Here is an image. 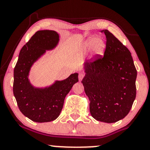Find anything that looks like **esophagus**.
Here are the masks:
<instances>
[{
  "instance_id": "34e87169",
  "label": "esophagus",
  "mask_w": 150,
  "mask_h": 150,
  "mask_svg": "<svg viewBox=\"0 0 150 150\" xmlns=\"http://www.w3.org/2000/svg\"><path fill=\"white\" fill-rule=\"evenodd\" d=\"M85 77V75H84L83 73H80L79 74V76H78V78H79V80H82V79H83V77Z\"/></svg>"
}]
</instances>
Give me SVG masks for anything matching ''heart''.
<instances>
[{"label":"heart","instance_id":"b5f03b06","mask_svg":"<svg viewBox=\"0 0 150 150\" xmlns=\"http://www.w3.org/2000/svg\"><path fill=\"white\" fill-rule=\"evenodd\" d=\"M85 49L90 50L93 49L94 53L97 55H103L105 50V44L101 40H98L97 38H90L85 43Z\"/></svg>","mask_w":150,"mask_h":150}]
</instances>
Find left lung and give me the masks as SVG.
<instances>
[{"label":"left lung","mask_w":150,"mask_h":150,"mask_svg":"<svg viewBox=\"0 0 150 150\" xmlns=\"http://www.w3.org/2000/svg\"><path fill=\"white\" fill-rule=\"evenodd\" d=\"M104 56L96 54L85 63L82 82L94 119L115 123L128 115L136 97L137 70L128 48L107 30Z\"/></svg>","instance_id":"1"}]
</instances>
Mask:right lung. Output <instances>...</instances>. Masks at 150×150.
<instances>
[{
  "mask_svg": "<svg viewBox=\"0 0 150 150\" xmlns=\"http://www.w3.org/2000/svg\"><path fill=\"white\" fill-rule=\"evenodd\" d=\"M59 36L53 30L38 31L20 50L14 68L13 94L20 111L33 121L44 123L58 118L63 108L65 96L78 82V74L56 81L51 87L37 89L28 80L30 68L46 52L57 45Z\"/></svg>",
  "mask_w": 150,
  "mask_h": 150,
  "instance_id": "right-lung-1",
  "label": "right lung"
}]
</instances>
